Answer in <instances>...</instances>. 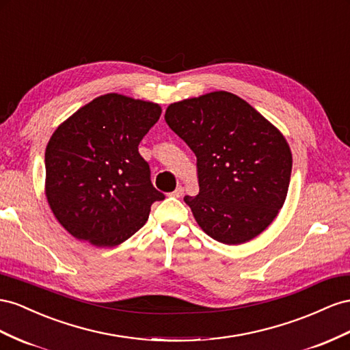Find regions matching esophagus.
<instances>
[{"mask_svg": "<svg viewBox=\"0 0 350 350\" xmlns=\"http://www.w3.org/2000/svg\"><path fill=\"white\" fill-rule=\"evenodd\" d=\"M171 196H172V197H176V198L183 197V196H184V188H183V187H176L175 190L171 193Z\"/></svg>", "mask_w": 350, "mask_h": 350, "instance_id": "1", "label": "esophagus"}]
</instances>
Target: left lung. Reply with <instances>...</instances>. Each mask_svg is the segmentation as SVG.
I'll list each match as a JSON object with an SVG mask.
<instances>
[{
    "mask_svg": "<svg viewBox=\"0 0 350 350\" xmlns=\"http://www.w3.org/2000/svg\"><path fill=\"white\" fill-rule=\"evenodd\" d=\"M165 120L197 157L200 191L184 202L198 226L228 245L265 231L286 202L291 175L280 129L228 91L172 103Z\"/></svg>",
    "mask_w": 350,
    "mask_h": 350,
    "instance_id": "left-lung-1",
    "label": "left lung"
}]
</instances>
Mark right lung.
Instances as JSON below:
<instances>
[{"instance_id":"1","label":"right lung","mask_w":350,"mask_h":350,"mask_svg":"<svg viewBox=\"0 0 350 350\" xmlns=\"http://www.w3.org/2000/svg\"><path fill=\"white\" fill-rule=\"evenodd\" d=\"M162 115L157 103L110 92L66 119L45 148V196L75 239L115 247L165 196L150 181L139 141Z\"/></svg>"}]
</instances>
